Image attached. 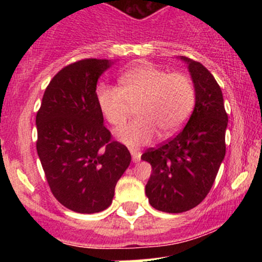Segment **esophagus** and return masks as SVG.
<instances>
[{"label":"esophagus","mask_w":262,"mask_h":262,"mask_svg":"<svg viewBox=\"0 0 262 262\" xmlns=\"http://www.w3.org/2000/svg\"><path fill=\"white\" fill-rule=\"evenodd\" d=\"M130 155L132 158H133V162H138L141 160V152L137 149H130Z\"/></svg>","instance_id":"1"}]
</instances>
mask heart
I'll list each match as a JSON object with an SVG mask.
<instances>
[{
    "mask_svg": "<svg viewBox=\"0 0 262 262\" xmlns=\"http://www.w3.org/2000/svg\"><path fill=\"white\" fill-rule=\"evenodd\" d=\"M96 100L112 125H120L137 106V119L119 126L115 137L129 147L150 143L157 133L172 137L184 126L195 106V87L185 73H170L153 64L132 68L119 78V87L101 83Z\"/></svg>",
    "mask_w": 262,
    "mask_h": 262,
    "instance_id": "1",
    "label": "heart"
}]
</instances>
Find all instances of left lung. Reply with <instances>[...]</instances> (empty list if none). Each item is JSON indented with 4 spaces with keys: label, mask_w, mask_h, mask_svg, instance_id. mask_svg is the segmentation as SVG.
Instances as JSON below:
<instances>
[{
    "label": "left lung",
    "mask_w": 262,
    "mask_h": 262,
    "mask_svg": "<svg viewBox=\"0 0 262 262\" xmlns=\"http://www.w3.org/2000/svg\"><path fill=\"white\" fill-rule=\"evenodd\" d=\"M181 59L189 64L194 82V112L178 136L142 155L152 166L146 185L148 202L166 213H182L199 205L212 189L226 155L228 115L221 87L202 63Z\"/></svg>",
    "instance_id": "8db88e82"
}]
</instances>
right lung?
I'll return each instance as SVG.
<instances>
[{
    "mask_svg": "<svg viewBox=\"0 0 262 262\" xmlns=\"http://www.w3.org/2000/svg\"><path fill=\"white\" fill-rule=\"evenodd\" d=\"M107 59L77 60L59 71L36 113V150L55 199L76 213L110 207L132 156L113 141L97 105L96 84Z\"/></svg>",
    "mask_w": 262,
    "mask_h": 262,
    "instance_id": "right-lung-1",
    "label": "right lung"
}]
</instances>
